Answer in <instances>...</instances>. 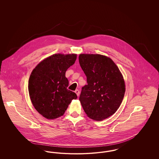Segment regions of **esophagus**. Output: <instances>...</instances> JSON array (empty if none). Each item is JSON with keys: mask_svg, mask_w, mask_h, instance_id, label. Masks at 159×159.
Instances as JSON below:
<instances>
[{"mask_svg": "<svg viewBox=\"0 0 159 159\" xmlns=\"http://www.w3.org/2000/svg\"><path fill=\"white\" fill-rule=\"evenodd\" d=\"M75 92L76 93V95H77V97L79 96V95H80V92H79V91L78 89H76V91H75Z\"/></svg>", "mask_w": 159, "mask_h": 159, "instance_id": "obj_1", "label": "esophagus"}]
</instances>
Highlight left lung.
Segmentation results:
<instances>
[{"label": "left lung", "mask_w": 159, "mask_h": 159, "mask_svg": "<svg viewBox=\"0 0 159 159\" xmlns=\"http://www.w3.org/2000/svg\"><path fill=\"white\" fill-rule=\"evenodd\" d=\"M79 63L87 77L79 100L87 116L101 121L118 110L124 98L125 82L110 58L100 54L80 53Z\"/></svg>", "instance_id": "obj_1"}]
</instances>
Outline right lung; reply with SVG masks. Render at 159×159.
I'll return each mask as SVG.
<instances>
[{"instance_id": "obj_1", "label": "right lung", "mask_w": 159, "mask_h": 159, "mask_svg": "<svg viewBox=\"0 0 159 159\" xmlns=\"http://www.w3.org/2000/svg\"><path fill=\"white\" fill-rule=\"evenodd\" d=\"M77 54L56 53L40 61L31 73L29 92L39 113L49 120L63 116L76 93L67 89L66 72L73 66Z\"/></svg>"}]
</instances>
